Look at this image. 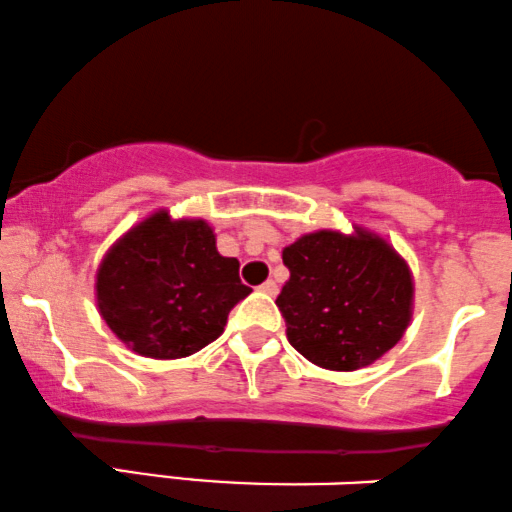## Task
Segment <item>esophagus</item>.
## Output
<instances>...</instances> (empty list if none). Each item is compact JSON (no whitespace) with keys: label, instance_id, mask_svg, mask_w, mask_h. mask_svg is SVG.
I'll use <instances>...</instances> for the list:
<instances>
[{"label":"esophagus","instance_id":"obj_1","mask_svg":"<svg viewBox=\"0 0 512 512\" xmlns=\"http://www.w3.org/2000/svg\"><path fill=\"white\" fill-rule=\"evenodd\" d=\"M258 290H261L263 294H268V297H275V294H278V285H275V280H266L261 287H258Z\"/></svg>","mask_w":512,"mask_h":512}]
</instances>
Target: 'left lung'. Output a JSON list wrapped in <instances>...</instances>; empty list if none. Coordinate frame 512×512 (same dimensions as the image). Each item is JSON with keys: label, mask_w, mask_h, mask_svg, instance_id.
Segmentation results:
<instances>
[{"label": "left lung", "mask_w": 512, "mask_h": 512, "mask_svg": "<svg viewBox=\"0 0 512 512\" xmlns=\"http://www.w3.org/2000/svg\"><path fill=\"white\" fill-rule=\"evenodd\" d=\"M290 280L275 299L287 340L330 371H354L398 345L410 323L412 275L383 239L314 232L282 251Z\"/></svg>", "instance_id": "8db88e82"}]
</instances>
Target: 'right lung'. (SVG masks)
<instances>
[{"label": "right lung", "instance_id": "obj_1", "mask_svg": "<svg viewBox=\"0 0 512 512\" xmlns=\"http://www.w3.org/2000/svg\"><path fill=\"white\" fill-rule=\"evenodd\" d=\"M95 290L112 333L153 359L203 350L251 294L239 280V261L218 254L206 222H172L167 213H155L114 246Z\"/></svg>", "mask_w": 512, "mask_h": 512}]
</instances>
